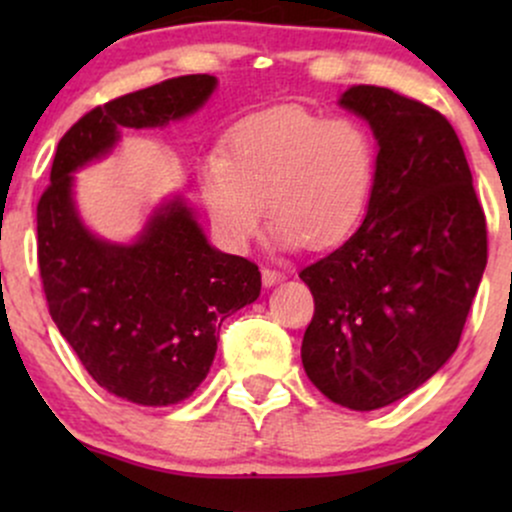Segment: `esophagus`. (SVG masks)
<instances>
[{
  "label": "esophagus",
  "mask_w": 512,
  "mask_h": 512,
  "mask_svg": "<svg viewBox=\"0 0 512 512\" xmlns=\"http://www.w3.org/2000/svg\"><path fill=\"white\" fill-rule=\"evenodd\" d=\"M262 281H264V286L279 284V281H284V272H276V269L262 267Z\"/></svg>",
  "instance_id": "34e87169"
}]
</instances>
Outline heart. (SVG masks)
Wrapping results in <instances>:
<instances>
[{
  "mask_svg": "<svg viewBox=\"0 0 512 512\" xmlns=\"http://www.w3.org/2000/svg\"><path fill=\"white\" fill-rule=\"evenodd\" d=\"M375 173L378 142L366 122L276 108L233 129L226 151H209L199 182L228 248L257 236L267 202L276 243L325 250L361 223Z\"/></svg>",
  "mask_w": 512,
  "mask_h": 512,
  "instance_id": "b5f03b06",
  "label": "heart"
}]
</instances>
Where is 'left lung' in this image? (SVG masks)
Segmentation results:
<instances>
[{
  "instance_id": "left-lung-1",
  "label": "left lung",
  "mask_w": 512,
  "mask_h": 512,
  "mask_svg": "<svg viewBox=\"0 0 512 512\" xmlns=\"http://www.w3.org/2000/svg\"><path fill=\"white\" fill-rule=\"evenodd\" d=\"M339 103L368 120L378 173L358 231L298 274L315 301L301 358L322 395L370 411L455 354L489 257L486 216L438 110L366 84Z\"/></svg>"
}]
</instances>
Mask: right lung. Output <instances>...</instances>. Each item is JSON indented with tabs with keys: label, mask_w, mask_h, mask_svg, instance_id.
<instances>
[{
	"label": "right lung",
	"mask_w": 512,
	"mask_h": 512,
	"mask_svg": "<svg viewBox=\"0 0 512 512\" xmlns=\"http://www.w3.org/2000/svg\"><path fill=\"white\" fill-rule=\"evenodd\" d=\"M214 88V76L187 74L93 108L57 144L35 214L40 279L57 330L103 390L142 407L178 404L197 390L221 322L260 296V269L211 248L182 199L156 209L137 243L91 236L76 214L72 173L108 154L120 129L180 120Z\"/></svg>",
	"instance_id": "right-lung-1"
}]
</instances>
